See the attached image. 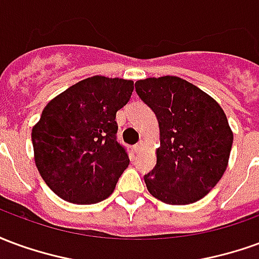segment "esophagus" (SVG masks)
I'll return each instance as SVG.
<instances>
[{
    "instance_id": "obj_1",
    "label": "esophagus",
    "mask_w": 259,
    "mask_h": 259,
    "mask_svg": "<svg viewBox=\"0 0 259 259\" xmlns=\"http://www.w3.org/2000/svg\"><path fill=\"white\" fill-rule=\"evenodd\" d=\"M143 148H144V143H143V141H140V143H137V144H136V146H135L136 154H140Z\"/></svg>"
}]
</instances>
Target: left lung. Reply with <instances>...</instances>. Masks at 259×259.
Listing matches in <instances>:
<instances>
[{"mask_svg":"<svg viewBox=\"0 0 259 259\" xmlns=\"http://www.w3.org/2000/svg\"><path fill=\"white\" fill-rule=\"evenodd\" d=\"M159 124L157 165L144 176L152 197L186 205L205 197L228 168L233 132L211 96L178 76L136 81Z\"/></svg>","mask_w":259,"mask_h":259,"instance_id":"left-lung-1","label":"left lung"}]
</instances>
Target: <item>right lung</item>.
<instances>
[{"instance_id":"1","label":"right lung","mask_w":259,"mask_h":259,"mask_svg":"<svg viewBox=\"0 0 259 259\" xmlns=\"http://www.w3.org/2000/svg\"><path fill=\"white\" fill-rule=\"evenodd\" d=\"M133 80L93 76L53 98L33 126L34 161L62 200L89 205L105 200L129 166L116 141V112L130 100Z\"/></svg>"}]
</instances>
